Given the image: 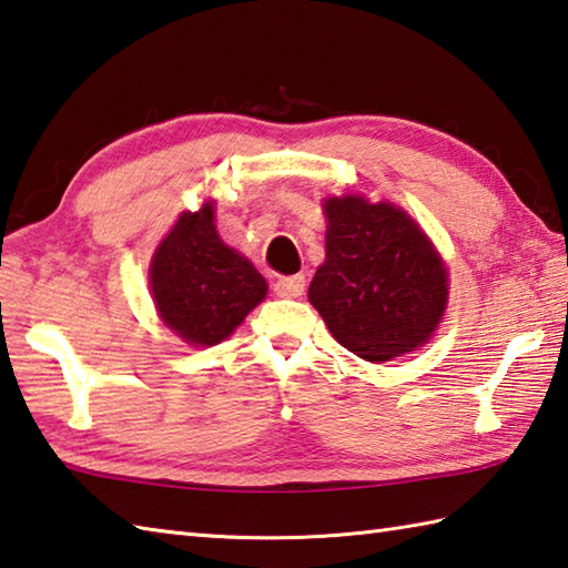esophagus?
<instances>
[{"instance_id":"obj_1","label":"esophagus","mask_w":568,"mask_h":568,"mask_svg":"<svg viewBox=\"0 0 568 568\" xmlns=\"http://www.w3.org/2000/svg\"><path fill=\"white\" fill-rule=\"evenodd\" d=\"M306 288V280L301 274L296 276H282V280L274 282V294L282 296V298H296L304 294Z\"/></svg>"}]
</instances>
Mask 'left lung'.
<instances>
[{"instance_id": "left-lung-1", "label": "left lung", "mask_w": 568, "mask_h": 568, "mask_svg": "<svg viewBox=\"0 0 568 568\" xmlns=\"http://www.w3.org/2000/svg\"><path fill=\"white\" fill-rule=\"evenodd\" d=\"M326 260L308 301L333 338L367 363H387L432 338L448 272L424 230L392 203L326 199Z\"/></svg>"}]
</instances>
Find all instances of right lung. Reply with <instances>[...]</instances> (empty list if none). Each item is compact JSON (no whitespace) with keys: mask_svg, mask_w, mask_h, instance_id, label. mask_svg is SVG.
I'll return each mask as SVG.
<instances>
[{"mask_svg":"<svg viewBox=\"0 0 568 568\" xmlns=\"http://www.w3.org/2000/svg\"><path fill=\"white\" fill-rule=\"evenodd\" d=\"M213 205L207 201L201 211L181 213L149 267L159 318L199 348L225 341L267 296L254 264L220 240Z\"/></svg>","mask_w":568,"mask_h":568,"instance_id":"obj_1","label":"right lung"}]
</instances>
